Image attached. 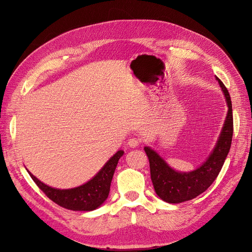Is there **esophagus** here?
I'll return each instance as SVG.
<instances>
[{
    "label": "esophagus",
    "instance_id": "obj_1",
    "mask_svg": "<svg viewBox=\"0 0 252 252\" xmlns=\"http://www.w3.org/2000/svg\"><path fill=\"white\" fill-rule=\"evenodd\" d=\"M139 144H140V141L138 138H130L127 142V145L130 148H136L137 146H139Z\"/></svg>",
    "mask_w": 252,
    "mask_h": 252
}]
</instances>
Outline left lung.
Returning <instances> with one entry per match:
<instances>
[{
  "label": "left lung",
  "mask_w": 252,
  "mask_h": 252,
  "mask_svg": "<svg viewBox=\"0 0 252 252\" xmlns=\"http://www.w3.org/2000/svg\"><path fill=\"white\" fill-rule=\"evenodd\" d=\"M228 106L220 136L206 159L190 171H179L171 167L150 146H145L149 163L151 181L157 196L167 203H182L203 193L217 179L224 159L230 151L233 137V113L230 94L224 85L216 76Z\"/></svg>",
  "instance_id": "8db88e82"
}]
</instances>
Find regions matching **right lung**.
<instances>
[{"instance_id":"obj_1","label":"right lung","mask_w":252,"mask_h":252,"mask_svg":"<svg viewBox=\"0 0 252 252\" xmlns=\"http://www.w3.org/2000/svg\"><path fill=\"white\" fill-rule=\"evenodd\" d=\"M124 150H118L106 161L98 173L85 184L69 189H57L48 186L35 178L31 171L30 176L49 198L58 205L74 211H92L100 207L108 198L110 185L119 158Z\"/></svg>"}]
</instances>
